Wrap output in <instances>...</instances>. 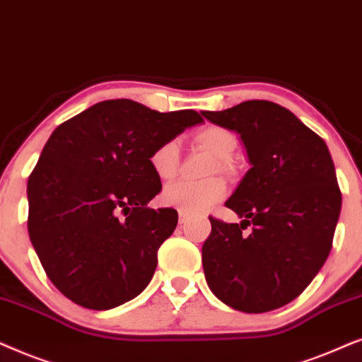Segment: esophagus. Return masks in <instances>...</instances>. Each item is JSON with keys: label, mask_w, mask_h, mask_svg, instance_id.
<instances>
[{"label": "esophagus", "mask_w": 362, "mask_h": 362, "mask_svg": "<svg viewBox=\"0 0 362 362\" xmlns=\"http://www.w3.org/2000/svg\"><path fill=\"white\" fill-rule=\"evenodd\" d=\"M178 216H180V225H184L185 223V220H187V214L184 210H178Z\"/></svg>", "instance_id": "esophagus-1"}]
</instances>
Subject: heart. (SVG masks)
<instances>
[{"mask_svg": "<svg viewBox=\"0 0 362 362\" xmlns=\"http://www.w3.org/2000/svg\"><path fill=\"white\" fill-rule=\"evenodd\" d=\"M195 142L205 147L214 156L218 158L216 167L218 170L226 172L230 168L228 160L237 148V137L231 134L228 129L220 127V125H209V127L200 129L195 134ZM177 158H178V146L175 141L163 142L158 146L151 156L152 170L160 180H168L175 175L177 172ZM226 194V185L221 178H210L206 182H187L178 180L167 185L163 190V200L165 204L177 206L178 210H184L187 214H202L216 202H220Z\"/></svg>", "mask_w": 362, "mask_h": 362, "instance_id": "1", "label": "heart"}]
</instances>
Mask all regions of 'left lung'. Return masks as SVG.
I'll return each mask as SVG.
<instances>
[{"instance_id": "8db88e82", "label": "left lung", "mask_w": 362, "mask_h": 362, "mask_svg": "<svg viewBox=\"0 0 362 362\" xmlns=\"http://www.w3.org/2000/svg\"><path fill=\"white\" fill-rule=\"evenodd\" d=\"M202 115L237 132L252 165L225 202L243 220L210 218L202 248L205 279L235 310H276L301 295L331 252L341 214L331 153L291 110L269 100ZM248 224L252 233L242 235Z\"/></svg>"}]
</instances>
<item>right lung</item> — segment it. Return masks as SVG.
<instances>
[{
    "instance_id": "obj_1",
    "label": "right lung",
    "mask_w": 362,
    "mask_h": 362,
    "mask_svg": "<svg viewBox=\"0 0 362 362\" xmlns=\"http://www.w3.org/2000/svg\"><path fill=\"white\" fill-rule=\"evenodd\" d=\"M204 122L195 110L157 112L131 99L94 104L51 134L28 180V231L52 285L76 305L110 310L146 290L173 209L151 156Z\"/></svg>"
}]
</instances>
